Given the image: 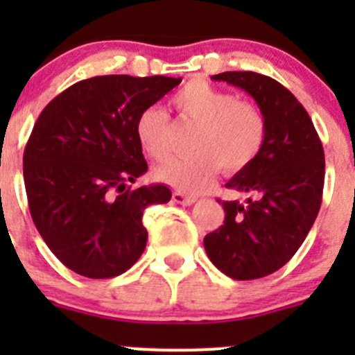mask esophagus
<instances>
[{
  "mask_svg": "<svg viewBox=\"0 0 355 355\" xmlns=\"http://www.w3.org/2000/svg\"><path fill=\"white\" fill-rule=\"evenodd\" d=\"M173 200L177 204H182V206H191V204H194L196 199L194 196H189V194H184V192H173Z\"/></svg>",
  "mask_w": 355,
  "mask_h": 355,
  "instance_id": "1",
  "label": "esophagus"
}]
</instances>
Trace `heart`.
Here are the masks:
<instances>
[{"label":"heart","instance_id":"b5f03b06","mask_svg":"<svg viewBox=\"0 0 355 355\" xmlns=\"http://www.w3.org/2000/svg\"><path fill=\"white\" fill-rule=\"evenodd\" d=\"M182 116L200 125L192 157H177L156 168L157 180L182 192L206 191L223 170H245L266 141V116L250 101H239L234 92L206 80H191L173 96ZM135 137L151 159L163 161L171 155L168 114L157 106L142 110L135 120Z\"/></svg>","mask_w":355,"mask_h":355}]
</instances>
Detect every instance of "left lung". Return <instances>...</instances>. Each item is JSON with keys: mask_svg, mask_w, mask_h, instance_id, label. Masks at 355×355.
Segmentation results:
<instances>
[{"mask_svg": "<svg viewBox=\"0 0 355 355\" xmlns=\"http://www.w3.org/2000/svg\"><path fill=\"white\" fill-rule=\"evenodd\" d=\"M244 89L266 116V141L228 189L249 194L223 200L225 221L204 237L211 263L234 280H256L280 270L306 241L321 207L324 151L304 106L287 87L256 71L213 75Z\"/></svg>", "mask_w": 355, "mask_h": 355, "instance_id": "1", "label": "left lung"}]
</instances>
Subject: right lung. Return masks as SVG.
I'll return each instance as SVG.
<instances>
[{
  "mask_svg": "<svg viewBox=\"0 0 355 355\" xmlns=\"http://www.w3.org/2000/svg\"><path fill=\"white\" fill-rule=\"evenodd\" d=\"M180 82L99 75L70 85L39 114L24 151L28 209L51 252L75 273L118 277L144 252L142 213L168 202L171 191L128 185L148 171L135 120Z\"/></svg>",
  "mask_w": 355,
  "mask_h": 355,
  "instance_id": "1",
  "label": "right lung"
}]
</instances>
